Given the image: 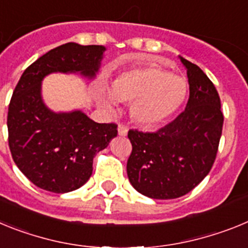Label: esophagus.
<instances>
[{
    "label": "esophagus",
    "mask_w": 248,
    "mask_h": 248,
    "mask_svg": "<svg viewBox=\"0 0 248 248\" xmlns=\"http://www.w3.org/2000/svg\"><path fill=\"white\" fill-rule=\"evenodd\" d=\"M118 134H119L120 137H125V135L128 134V128L124 125H119L118 126Z\"/></svg>",
    "instance_id": "34e87169"
}]
</instances>
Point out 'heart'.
<instances>
[{"mask_svg": "<svg viewBox=\"0 0 248 248\" xmlns=\"http://www.w3.org/2000/svg\"><path fill=\"white\" fill-rule=\"evenodd\" d=\"M187 84L157 65H141L123 72L111 80L110 92L100 88L103 108L114 110L117 100L131 102V118L144 126H155L174 115L186 99Z\"/></svg>", "mask_w": 248, "mask_h": 248, "instance_id": "1", "label": "heart"}]
</instances>
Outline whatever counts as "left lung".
Returning <instances> with one entry per match:
<instances>
[{
    "instance_id": "left-lung-1",
    "label": "left lung",
    "mask_w": 248,
    "mask_h": 248,
    "mask_svg": "<svg viewBox=\"0 0 248 248\" xmlns=\"http://www.w3.org/2000/svg\"><path fill=\"white\" fill-rule=\"evenodd\" d=\"M189 79L183 113L155 133L129 130L133 150L126 164L130 184L144 196L170 200L184 196L210 172L217 154L223 115L209 77L179 56Z\"/></svg>"
}]
</instances>
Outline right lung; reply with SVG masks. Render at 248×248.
I'll return each mask as SVG.
<instances>
[{
    "label": "right lung",
    "mask_w": 248,
    "mask_h": 248,
    "mask_svg": "<svg viewBox=\"0 0 248 248\" xmlns=\"http://www.w3.org/2000/svg\"><path fill=\"white\" fill-rule=\"evenodd\" d=\"M107 48L69 42L50 49L23 72L8 107L13 161L31 183L56 194L79 189L93 172V159L117 137V124H100L80 109L53 111L42 98L52 73L95 78Z\"/></svg>",
    "instance_id": "add662e5"
}]
</instances>
